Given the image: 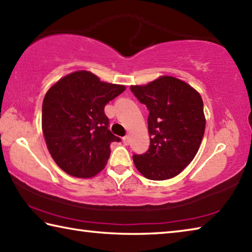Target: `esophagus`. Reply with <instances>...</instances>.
<instances>
[{
    "instance_id": "obj_1",
    "label": "esophagus",
    "mask_w": 252,
    "mask_h": 252,
    "mask_svg": "<svg viewBox=\"0 0 252 252\" xmlns=\"http://www.w3.org/2000/svg\"><path fill=\"white\" fill-rule=\"evenodd\" d=\"M122 141H123V143H125L126 145H127V144H129V136H123Z\"/></svg>"
}]
</instances>
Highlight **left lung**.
<instances>
[{"mask_svg":"<svg viewBox=\"0 0 252 252\" xmlns=\"http://www.w3.org/2000/svg\"><path fill=\"white\" fill-rule=\"evenodd\" d=\"M149 110V150L133 154L135 167L152 181L168 180L193 161L205 132L204 104L194 88L163 76L145 86H131Z\"/></svg>","mask_w":252,"mask_h":252,"instance_id":"1","label":"left lung"}]
</instances>
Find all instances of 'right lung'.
Listing matches in <instances>:
<instances>
[{
    "mask_svg": "<svg viewBox=\"0 0 252 252\" xmlns=\"http://www.w3.org/2000/svg\"><path fill=\"white\" fill-rule=\"evenodd\" d=\"M126 90L100 81L89 71L65 76L50 88L43 101L42 127L50 155L75 177L94 176L110 157V144L121 139L109 130L104 106Z\"/></svg>",
    "mask_w": 252,
    "mask_h": 252,
    "instance_id": "right-lung-1",
    "label": "right lung"
}]
</instances>
